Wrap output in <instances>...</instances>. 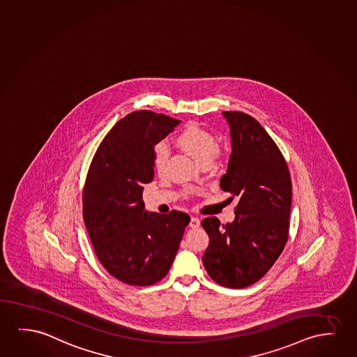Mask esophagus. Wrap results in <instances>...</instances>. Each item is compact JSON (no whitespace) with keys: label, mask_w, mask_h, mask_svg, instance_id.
<instances>
[{"label":"esophagus","mask_w":357,"mask_h":357,"mask_svg":"<svg viewBox=\"0 0 357 357\" xmlns=\"http://www.w3.org/2000/svg\"><path fill=\"white\" fill-rule=\"evenodd\" d=\"M189 226L192 228H197L199 226H200V220L199 218H195V216H192V218H190V222H189Z\"/></svg>","instance_id":"34e87169"}]
</instances>
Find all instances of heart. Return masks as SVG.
<instances>
[{"label": "heart", "instance_id": "heart-1", "mask_svg": "<svg viewBox=\"0 0 357 357\" xmlns=\"http://www.w3.org/2000/svg\"><path fill=\"white\" fill-rule=\"evenodd\" d=\"M176 142L192 155L199 165H210L213 155L218 153L216 137L197 125L190 124L181 130L176 137ZM168 160V150L163 144H158L153 149V167L157 173L165 171Z\"/></svg>", "mask_w": 357, "mask_h": 357}]
</instances>
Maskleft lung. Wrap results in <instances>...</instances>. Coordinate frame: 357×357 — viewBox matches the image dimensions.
I'll use <instances>...</instances> for the list:
<instances>
[{
  "label": "left lung",
  "mask_w": 357,
  "mask_h": 357,
  "mask_svg": "<svg viewBox=\"0 0 357 357\" xmlns=\"http://www.w3.org/2000/svg\"><path fill=\"white\" fill-rule=\"evenodd\" d=\"M232 153L220 186L237 197L234 221L202 220L210 238L202 264L215 282L229 289L255 284L282 253L289 229L292 184L274 139L253 116L223 112Z\"/></svg>",
  "instance_id": "1"
}]
</instances>
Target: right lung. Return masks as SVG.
<instances>
[{"label":"right lung","mask_w":357,"mask_h":357,"mask_svg":"<svg viewBox=\"0 0 357 357\" xmlns=\"http://www.w3.org/2000/svg\"><path fill=\"white\" fill-rule=\"evenodd\" d=\"M181 120L137 110L119 120L94 155L83 188V220L104 269L131 286L165 278L190 222L185 212L147 213L144 186L153 181V149Z\"/></svg>","instance_id":"1"}]
</instances>
